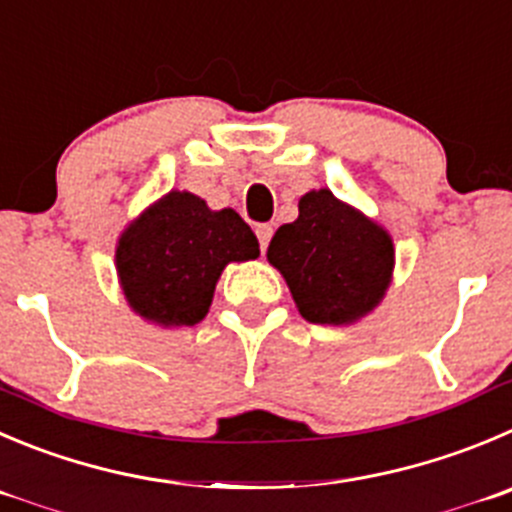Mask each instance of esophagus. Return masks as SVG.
<instances>
[{
	"instance_id": "34e87169",
	"label": "esophagus",
	"mask_w": 512,
	"mask_h": 512,
	"mask_svg": "<svg viewBox=\"0 0 512 512\" xmlns=\"http://www.w3.org/2000/svg\"><path fill=\"white\" fill-rule=\"evenodd\" d=\"M256 236H259L261 251H266V246H269L271 236H274V228H271L269 223H259V226H256Z\"/></svg>"
}]
</instances>
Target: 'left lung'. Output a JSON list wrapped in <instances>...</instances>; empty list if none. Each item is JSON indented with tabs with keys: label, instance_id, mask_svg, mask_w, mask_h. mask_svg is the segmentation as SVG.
Segmentation results:
<instances>
[{
	"label": "left lung",
	"instance_id": "left-lung-1",
	"mask_svg": "<svg viewBox=\"0 0 512 512\" xmlns=\"http://www.w3.org/2000/svg\"><path fill=\"white\" fill-rule=\"evenodd\" d=\"M266 259L306 321L349 326L382 304L394 274V241L374 218L316 188L299 198V218L274 233Z\"/></svg>",
	"mask_w": 512,
	"mask_h": 512
}]
</instances>
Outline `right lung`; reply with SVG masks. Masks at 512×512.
<instances>
[{"label":"right lung","instance_id":"add662e5","mask_svg":"<svg viewBox=\"0 0 512 512\" xmlns=\"http://www.w3.org/2000/svg\"><path fill=\"white\" fill-rule=\"evenodd\" d=\"M259 253V238L233 208L213 211L196 193L173 188L123 228L115 269L130 309L175 329L206 319L223 269Z\"/></svg>","mask_w":512,"mask_h":512}]
</instances>
